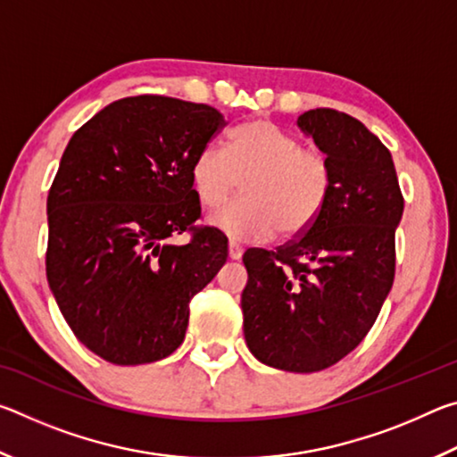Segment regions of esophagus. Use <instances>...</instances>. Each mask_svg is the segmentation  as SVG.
Wrapping results in <instances>:
<instances>
[{
    "mask_svg": "<svg viewBox=\"0 0 457 457\" xmlns=\"http://www.w3.org/2000/svg\"><path fill=\"white\" fill-rule=\"evenodd\" d=\"M242 253H244V247L239 245L237 242H234V239H229V242H228V256L231 260H239V258H242Z\"/></svg>",
    "mask_w": 457,
    "mask_h": 457,
    "instance_id": "1",
    "label": "esophagus"
}]
</instances>
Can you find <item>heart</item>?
<instances>
[{
  "label": "heart",
  "instance_id": "obj_1",
  "mask_svg": "<svg viewBox=\"0 0 457 457\" xmlns=\"http://www.w3.org/2000/svg\"><path fill=\"white\" fill-rule=\"evenodd\" d=\"M191 185L201 207L215 210L234 195L242 197L215 212L210 223L236 239H292L306 234L320 218L332 189L327 154L303 146L272 120L256 119L237 127L226 151L207 145L193 159Z\"/></svg>",
  "mask_w": 457,
  "mask_h": 457
}]
</instances>
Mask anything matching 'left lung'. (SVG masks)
Returning a JSON list of instances; mask_svg holds the SVG:
<instances>
[{"mask_svg":"<svg viewBox=\"0 0 457 457\" xmlns=\"http://www.w3.org/2000/svg\"><path fill=\"white\" fill-rule=\"evenodd\" d=\"M332 169V189L306 234L244 253V337L253 357L314 373L357 349L395 278L403 215L391 153L361 120L332 108L298 117Z\"/></svg>","mask_w":457,"mask_h":457,"instance_id":"obj_1","label":"left lung"}]
</instances>
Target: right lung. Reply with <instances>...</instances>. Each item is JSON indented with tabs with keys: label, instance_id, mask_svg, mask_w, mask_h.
Returning <instances> with one entry per match:
<instances>
[{
	"label": "right lung",
	"instance_id": "add662e5",
	"mask_svg": "<svg viewBox=\"0 0 457 457\" xmlns=\"http://www.w3.org/2000/svg\"><path fill=\"white\" fill-rule=\"evenodd\" d=\"M228 122L161 95L114 100L76 130L48 193L46 276L76 338L114 365L183 343L189 303L228 258L201 215L189 169ZM189 230L185 246L168 244Z\"/></svg>",
	"mask_w": 457,
	"mask_h": 457
}]
</instances>
